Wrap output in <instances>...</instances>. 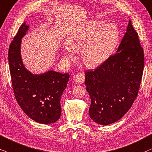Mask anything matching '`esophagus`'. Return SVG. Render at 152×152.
Masks as SVG:
<instances>
[{
	"instance_id": "1",
	"label": "esophagus",
	"mask_w": 152,
	"mask_h": 152,
	"mask_svg": "<svg viewBox=\"0 0 152 152\" xmlns=\"http://www.w3.org/2000/svg\"><path fill=\"white\" fill-rule=\"evenodd\" d=\"M74 80L76 83L77 84H81L85 80V74L84 73L80 72L76 74L74 77Z\"/></svg>"
}]
</instances>
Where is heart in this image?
Returning a JSON list of instances; mask_svg holds the SVG:
<instances>
[{"mask_svg":"<svg viewBox=\"0 0 152 152\" xmlns=\"http://www.w3.org/2000/svg\"><path fill=\"white\" fill-rule=\"evenodd\" d=\"M118 41V31L114 25L99 21H91L78 28L71 36V45L64 53L67 58L75 55V49L82 48L83 62L94 68L105 62L112 55Z\"/></svg>","mask_w":152,"mask_h":152,"instance_id":"obj_1","label":"heart"}]
</instances>
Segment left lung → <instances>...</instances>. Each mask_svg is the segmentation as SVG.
<instances>
[{
    "label": "left lung",
    "mask_w": 152,
    "mask_h": 152,
    "mask_svg": "<svg viewBox=\"0 0 152 152\" xmlns=\"http://www.w3.org/2000/svg\"><path fill=\"white\" fill-rule=\"evenodd\" d=\"M144 64L143 48L129 21L117 53L95 70L85 72L91 99L89 114L94 121L107 126L126 114L138 95Z\"/></svg>",
    "instance_id": "obj_1"
}]
</instances>
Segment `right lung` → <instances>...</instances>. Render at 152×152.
I'll return each mask as SVG.
<instances>
[{
	"instance_id": "obj_1",
	"label": "right lung",
	"mask_w": 152,
	"mask_h": 152,
	"mask_svg": "<svg viewBox=\"0 0 152 152\" xmlns=\"http://www.w3.org/2000/svg\"><path fill=\"white\" fill-rule=\"evenodd\" d=\"M28 28L26 22L23 23L9 47L10 72L15 97L32 120L43 124H53L60 118V98L69 74L49 71L34 75L25 69L21 58L20 45Z\"/></svg>"
}]
</instances>
